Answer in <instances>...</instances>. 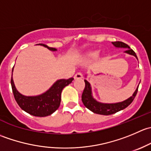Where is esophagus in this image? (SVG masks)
Listing matches in <instances>:
<instances>
[{"label":"esophagus","mask_w":151,"mask_h":151,"mask_svg":"<svg viewBox=\"0 0 151 151\" xmlns=\"http://www.w3.org/2000/svg\"><path fill=\"white\" fill-rule=\"evenodd\" d=\"M83 78V74L81 72H77V74L74 75V79H82Z\"/></svg>","instance_id":"1"}]
</instances>
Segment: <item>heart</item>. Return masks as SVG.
<instances>
[{"label": "heart", "instance_id": "heart-1", "mask_svg": "<svg viewBox=\"0 0 151 151\" xmlns=\"http://www.w3.org/2000/svg\"><path fill=\"white\" fill-rule=\"evenodd\" d=\"M99 52L98 51L91 52L88 54L87 59H88V60H94V59H96L99 57Z\"/></svg>", "mask_w": 151, "mask_h": 151}]
</instances>
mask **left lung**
I'll return each instance as SVG.
<instances>
[{
    "label": "left lung",
    "mask_w": 151,
    "mask_h": 151,
    "mask_svg": "<svg viewBox=\"0 0 151 151\" xmlns=\"http://www.w3.org/2000/svg\"><path fill=\"white\" fill-rule=\"evenodd\" d=\"M112 44L117 48H126L127 50L124 52L125 53H127V54L131 55H134L137 59L136 53L126 44L123 43L122 42H112ZM84 81L85 83V87L84 91H83V95H82V101H83V104L85 105V107H87L94 113L104 115H109L116 113L117 112H119V111L127 107L134 99L138 91V87H139L137 86V89L134 92L133 95L129 97V99L125 100V101L118 103L107 104V103H102L96 101L93 96L92 89H91V86L89 82L87 81L86 80H85Z\"/></svg>",
    "instance_id": "8db88e82"
}]
</instances>
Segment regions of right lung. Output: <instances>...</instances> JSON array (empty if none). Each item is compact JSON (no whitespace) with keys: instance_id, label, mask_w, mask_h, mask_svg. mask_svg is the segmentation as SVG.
Here are the masks:
<instances>
[{"instance_id":"add662e5","label":"right lung","mask_w":151,"mask_h":151,"mask_svg":"<svg viewBox=\"0 0 151 151\" xmlns=\"http://www.w3.org/2000/svg\"><path fill=\"white\" fill-rule=\"evenodd\" d=\"M39 45L47 47L51 51H57V49L50 47L44 44H38ZM14 67L12 68L13 72ZM74 78H69L68 80H58L55 82L46 92L38 96L22 95L17 90L14 83L13 77L12 74L11 84L12 91L17 103L19 107L28 112L30 115L36 117H46L52 115L58 109L61 100V92L63 88L71 83Z\"/></svg>"}]
</instances>
